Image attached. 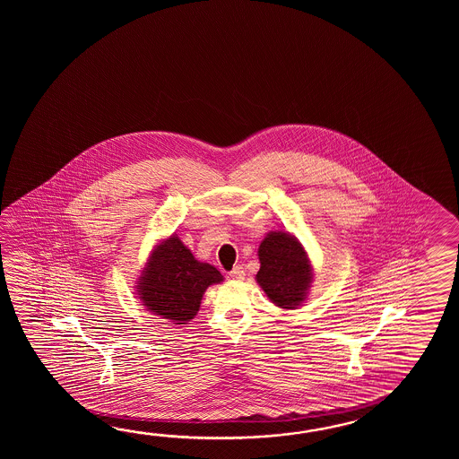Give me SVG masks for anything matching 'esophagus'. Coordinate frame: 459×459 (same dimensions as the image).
Returning a JSON list of instances; mask_svg holds the SVG:
<instances>
[{"mask_svg":"<svg viewBox=\"0 0 459 459\" xmlns=\"http://www.w3.org/2000/svg\"><path fill=\"white\" fill-rule=\"evenodd\" d=\"M244 275H246V271H244L243 265H236L233 271L230 273V277L234 281H243Z\"/></svg>","mask_w":459,"mask_h":459,"instance_id":"34e87169","label":"esophagus"}]
</instances>
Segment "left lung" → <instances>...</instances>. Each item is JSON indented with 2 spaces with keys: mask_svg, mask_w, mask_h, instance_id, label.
Here are the masks:
<instances>
[{
  "mask_svg": "<svg viewBox=\"0 0 459 459\" xmlns=\"http://www.w3.org/2000/svg\"><path fill=\"white\" fill-rule=\"evenodd\" d=\"M259 261L255 279L267 297L287 310L299 307L312 282V267L300 243L282 231L267 234L259 246Z\"/></svg>",
  "mask_w": 459,
  "mask_h": 459,
  "instance_id": "1",
  "label": "left lung"
}]
</instances>
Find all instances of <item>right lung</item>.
<instances>
[{"instance_id":"right-lung-1","label":"right lung","mask_w":459,"mask_h":459,"mask_svg":"<svg viewBox=\"0 0 459 459\" xmlns=\"http://www.w3.org/2000/svg\"><path fill=\"white\" fill-rule=\"evenodd\" d=\"M221 281L223 275L216 267L198 263L190 249L172 236L154 249L137 292L154 315L184 325L198 312L206 287Z\"/></svg>"}]
</instances>
